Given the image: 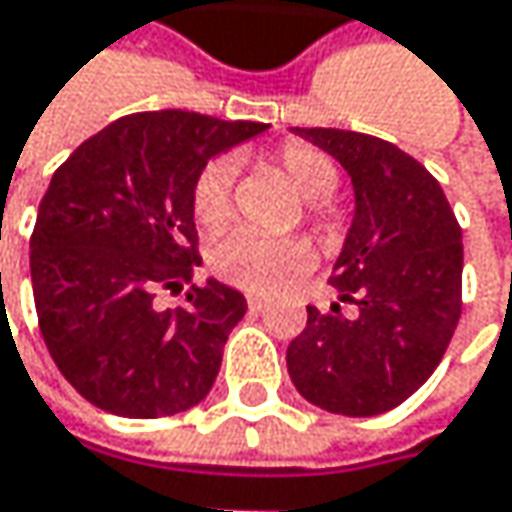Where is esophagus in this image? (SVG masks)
Listing matches in <instances>:
<instances>
[{
  "label": "esophagus",
  "mask_w": 512,
  "mask_h": 512,
  "mask_svg": "<svg viewBox=\"0 0 512 512\" xmlns=\"http://www.w3.org/2000/svg\"><path fill=\"white\" fill-rule=\"evenodd\" d=\"M246 299H249V305H252L255 311H263V308H266V296H257V293H249Z\"/></svg>",
  "instance_id": "obj_1"
}]
</instances>
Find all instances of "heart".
Here are the masks:
<instances>
[{
  "label": "heart",
  "mask_w": 512,
  "mask_h": 512,
  "mask_svg": "<svg viewBox=\"0 0 512 512\" xmlns=\"http://www.w3.org/2000/svg\"><path fill=\"white\" fill-rule=\"evenodd\" d=\"M275 168L290 183V189L314 204L335 192L338 186V168L326 154L308 148V145H287L275 156ZM234 162L216 159L210 162L192 189V207L195 219L207 231H219L231 222V186H234ZM311 260V246L299 237H263L255 231H237L225 237L213 249V269L243 287L266 293L272 290L287 272L302 269Z\"/></svg>",
  "instance_id": "1"
}]
</instances>
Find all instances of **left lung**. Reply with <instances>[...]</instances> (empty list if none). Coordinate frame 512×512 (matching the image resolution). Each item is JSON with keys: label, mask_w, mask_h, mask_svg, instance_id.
Masks as SVG:
<instances>
[{"label": "left lung", "mask_w": 512, "mask_h": 512, "mask_svg": "<svg viewBox=\"0 0 512 512\" xmlns=\"http://www.w3.org/2000/svg\"><path fill=\"white\" fill-rule=\"evenodd\" d=\"M293 133L338 159L353 180V222L332 266L338 301L287 347L296 391L335 415L370 418L412 397L460 323L462 231L439 180L397 145L350 130Z\"/></svg>", "instance_id": "left-lung-1"}]
</instances>
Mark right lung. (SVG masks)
<instances>
[{
    "instance_id": "add662e5",
    "label": "right lung",
    "mask_w": 512,
    "mask_h": 512,
    "mask_svg": "<svg viewBox=\"0 0 512 512\" xmlns=\"http://www.w3.org/2000/svg\"><path fill=\"white\" fill-rule=\"evenodd\" d=\"M263 130L183 109L139 112L52 174L32 234L35 308L52 361L97 409L162 418L213 388L246 296L216 278L186 290L183 308L162 311L154 296L183 287L201 263L195 180Z\"/></svg>"
}]
</instances>
